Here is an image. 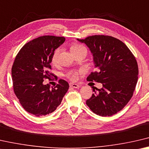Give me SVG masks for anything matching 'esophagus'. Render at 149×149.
Segmentation results:
<instances>
[{
	"label": "esophagus",
	"mask_w": 149,
	"mask_h": 149,
	"mask_svg": "<svg viewBox=\"0 0 149 149\" xmlns=\"http://www.w3.org/2000/svg\"><path fill=\"white\" fill-rule=\"evenodd\" d=\"M70 87L72 88H80V85L77 84H74V83H70L69 84Z\"/></svg>",
	"instance_id": "1"
}]
</instances>
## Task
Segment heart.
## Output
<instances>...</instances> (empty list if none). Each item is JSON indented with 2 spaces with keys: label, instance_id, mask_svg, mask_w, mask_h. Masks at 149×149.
<instances>
[{
  "label": "heart",
  "instance_id": "b5f03b06",
  "mask_svg": "<svg viewBox=\"0 0 149 149\" xmlns=\"http://www.w3.org/2000/svg\"><path fill=\"white\" fill-rule=\"evenodd\" d=\"M83 49H85V47H84V46H82L81 45L73 44L71 46V47H70V50H71L72 53H74L75 52H79V51H80V50ZM60 52H61V49L59 48H58L55 51L54 53H53V56H52V58L53 64L55 65L57 63L58 59V55H59ZM67 76H68V77H69L71 80H75V79H76V74L73 72H70L68 73Z\"/></svg>",
  "mask_w": 149,
  "mask_h": 149
}]
</instances>
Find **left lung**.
<instances>
[{
  "label": "left lung",
  "instance_id": "1",
  "mask_svg": "<svg viewBox=\"0 0 149 149\" xmlns=\"http://www.w3.org/2000/svg\"><path fill=\"white\" fill-rule=\"evenodd\" d=\"M77 40L85 43L93 56L96 70L87 80L103 86L97 91L93 90L94 94L86 100L87 106L98 116L114 115L133 96L139 74L136 58L125 43L111 36L95 35Z\"/></svg>",
  "mask_w": 149,
  "mask_h": 149
}]
</instances>
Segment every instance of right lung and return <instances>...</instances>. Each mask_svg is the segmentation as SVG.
<instances>
[{"mask_svg":"<svg viewBox=\"0 0 149 149\" xmlns=\"http://www.w3.org/2000/svg\"><path fill=\"white\" fill-rule=\"evenodd\" d=\"M65 41L64 37L41 36L24 45L14 60L12 67L14 93L24 109L37 117L54 111L69 88L62 79L52 88L43 83V79L53 76L49 72L52 56Z\"/></svg>","mask_w":149,"mask_h":149,"instance_id":"add662e5","label":"right lung"}]
</instances>
